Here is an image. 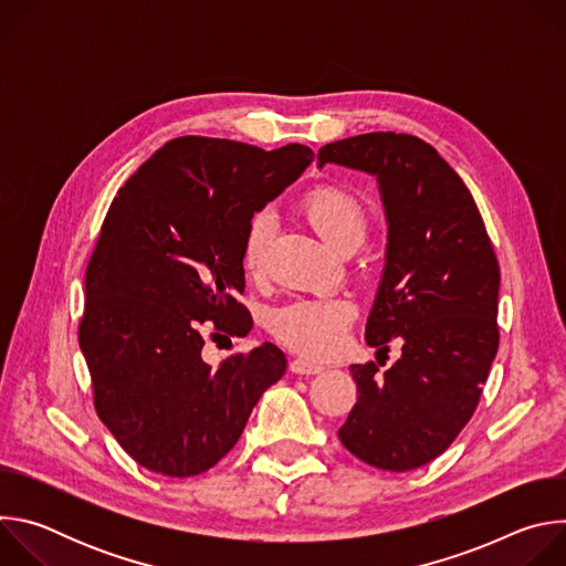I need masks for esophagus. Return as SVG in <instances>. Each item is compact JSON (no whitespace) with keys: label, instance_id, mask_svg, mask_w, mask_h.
<instances>
[{"label":"esophagus","instance_id":"34e87169","mask_svg":"<svg viewBox=\"0 0 566 566\" xmlns=\"http://www.w3.org/2000/svg\"><path fill=\"white\" fill-rule=\"evenodd\" d=\"M289 369L293 371V374H304V376H311V374H319L322 369V365H317V363H313V360H306V358H293L291 363H289Z\"/></svg>","mask_w":566,"mask_h":566}]
</instances>
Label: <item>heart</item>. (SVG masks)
<instances>
[{"mask_svg":"<svg viewBox=\"0 0 566 566\" xmlns=\"http://www.w3.org/2000/svg\"><path fill=\"white\" fill-rule=\"evenodd\" d=\"M300 212L338 253L356 251L369 230L367 201L343 184H319L311 188L300 201ZM271 232L273 217L258 212L241 239V269L253 280L264 273ZM354 315V304L343 297L293 300L271 313L269 329L280 343L308 358H329L340 352L343 336Z\"/></svg>","mask_w":566,"mask_h":566,"instance_id":"1","label":"heart"}]
</instances>
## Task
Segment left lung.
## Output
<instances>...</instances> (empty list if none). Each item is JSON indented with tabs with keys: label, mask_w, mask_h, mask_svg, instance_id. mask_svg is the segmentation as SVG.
<instances>
[{
	"label": "left lung",
	"mask_w": 566,
	"mask_h": 566,
	"mask_svg": "<svg viewBox=\"0 0 566 566\" xmlns=\"http://www.w3.org/2000/svg\"><path fill=\"white\" fill-rule=\"evenodd\" d=\"M319 168L374 175L387 217L369 347L400 358L352 365L358 400L338 430L360 461L406 472L437 459L465 428L500 347V264L479 208L439 151L410 134L371 132L317 151Z\"/></svg>",
	"instance_id": "left-lung-1"
}]
</instances>
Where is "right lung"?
I'll return each mask as SVG.
<instances>
[{
  "mask_svg": "<svg viewBox=\"0 0 566 566\" xmlns=\"http://www.w3.org/2000/svg\"><path fill=\"white\" fill-rule=\"evenodd\" d=\"M311 160L300 143L266 151L181 136L112 201L85 275L77 340L101 421L143 468L166 476L210 470L284 376L286 358L271 343L210 367L203 329L237 338L253 329L237 300L241 239Z\"/></svg>",
  "mask_w": 566,
  "mask_h": 566,
  "instance_id": "right-lung-1",
  "label": "right lung"
}]
</instances>
